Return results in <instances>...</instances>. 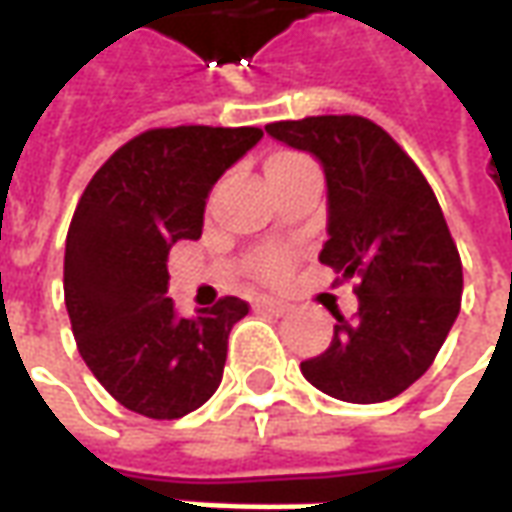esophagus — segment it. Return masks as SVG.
<instances>
[{"instance_id":"obj_1","label":"esophagus","mask_w":512,"mask_h":512,"mask_svg":"<svg viewBox=\"0 0 512 512\" xmlns=\"http://www.w3.org/2000/svg\"><path fill=\"white\" fill-rule=\"evenodd\" d=\"M255 310L260 312H271V315H285V310H288V304L279 299H257L255 301Z\"/></svg>"}]
</instances>
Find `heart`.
Listing matches in <instances>:
<instances>
[{
	"label": "heart",
	"mask_w": 512,
	"mask_h": 512,
	"mask_svg": "<svg viewBox=\"0 0 512 512\" xmlns=\"http://www.w3.org/2000/svg\"><path fill=\"white\" fill-rule=\"evenodd\" d=\"M301 161H307V158L299 156V153H288V150L285 153H274V156L268 158L266 175L279 172V169L296 167ZM290 263H293V257L285 249H266V252H260L255 257V266L252 268H255L257 279H263V282H279L290 271Z\"/></svg>",
	"instance_id": "heart-1"
}]
</instances>
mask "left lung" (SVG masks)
<instances>
[{
    "instance_id": "1",
    "label": "left lung",
    "mask_w": 512,
    "mask_h": 512,
    "mask_svg": "<svg viewBox=\"0 0 512 512\" xmlns=\"http://www.w3.org/2000/svg\"><path fill=\"white\" fill-rule=\"evenodd\" d=\"M326 172L329 241L321 263L356 279L359 312L334 315L332 345L301 362L312 386L345 403L406 392L439 354L461 310L463 266L425 175L384 128L359 115L268 123Z\"/></svg>"
}]
</instances>
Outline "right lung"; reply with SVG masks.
<instances>
[{
	"label": "right lung",
	"mask_w": 512,
	"mask_h": 512,
	"mask_svg": "<svg viewBox=\"0 0 512 512\" xmlns=\"http://www.w3.org/2000/svg\"><path fill=\"white\" fill-rule=\"evenodd\" d=\"M255 126L150 128L117 147L87 183L65 238V307L76 348L120 406L178 419L216 392L227 337L249 304L224 296L178 318L167 257L197 241L208 191L249 147Z\"/></svg>",
	"instance_id": "1"
}]
</instances>
